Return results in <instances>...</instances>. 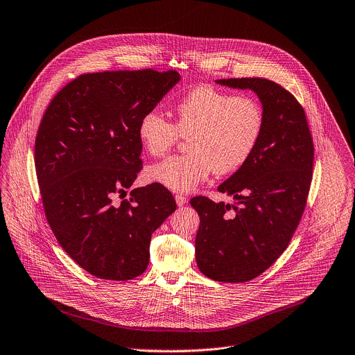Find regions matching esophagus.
Returning <instances> with one entry per match:
<instances>
[{
    "instance_id": "1",
    "label": "esophagus",
    "mask_w": 355,
    "mask_h": 355,
    "mask_svg": "<svg viewBox=\"0 0 355 355\" xmlns=\"http://www.w3.org/2000/svg\"><path fill=\"white\" fill-rule=\"evenodd\" d=\"M175 202H177L178 207H182V205H185L187 202H188V198L185 195H182V193H177L175 195Z\"/></svg>"
}]
</instances>
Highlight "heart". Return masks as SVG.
<instances>
[{"instance_id":"heart-1","label":"heart","mask_w":355,"mask_h":355,"mask_svg":"<svg viewBox=\"0 0 355 355\" xmlns=\"http://www.w3.org/2000/svg\"><path fill=\"white\" fill-rule=\"evenodd\" d=\"M175 123L159 110L139 121V139L150 156L159 157L188 136L189 153L151 166L147 180L175 192H188L214 171L226 175L241 168L260 141L264 112L254 98L232 95L209 85L185 94L174 107Z\"/></svg>"}]
</instances>
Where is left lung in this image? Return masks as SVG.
<instances>
[{"mask_svg":"<svg viewBox=\"0 0 355 355\" xmlns=\"http://www.w3.org/2000/svg\"><path fill=\"white\" fill-rule=\"evenodd\" d=\"M218 84L252 89L263 104L264 128L248 162L218 187L234 207L193 196L200 223L195 257L200 272L219 282H247L270 268L288 247L305 211L315 147L297 99L267 78Z\"/></svg>","mask_w":355,"mask_h":355,"instance_id":"left-lung-1","label":"left lung"}]
</instances>
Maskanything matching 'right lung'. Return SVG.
I'll return each mask as SVG.
<instances>
[{"label":"right lung","instance_id":"add662e5","mask_svg":"<svg viewBox=\"0 0 355 355\" xmlns=\"http://www.w3.org/2000/svg\"><path fill=\"white\" fill-rule=\"evenodd\" d=\"M178 81L175 70L87 73L44 111L35 140L44 215L67 254L96 278L143 274L151 233L177 208L157 182L123 196L141 170L139 121Z\"/></svg>","mask_w":355,"mask_h":355}]
</instances>
